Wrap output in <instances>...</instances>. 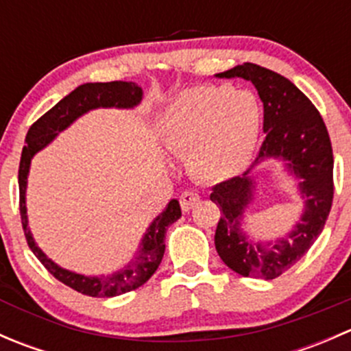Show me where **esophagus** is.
Segmentation results:
<instances>
[{
  "label": "esophagus",
  "instance_id": "esophagus-1",
  "mask_svg": "<svg viewBox=\"0 0 351 351\" xmlns=\"http://www.w3.org/2000/svg\"><path fill=\"white\" fill-rule=\"evenodd\" d=\"M198 200H200V195H198L195 190H185V192L182 193V197H180V204H182V208L185 212L190 210L192 207H195Z\"/></svg>",
  "mask_w": 351,
  "mask_h": 351
}]
</instances>
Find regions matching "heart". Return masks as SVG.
Instances as JSON below:
<instances>
[{"mask_svg":"<svg viewBox=\"0 0 351 351\" xmlns=\"http://www.w3.org/2000/svg\"><path fill=\"white\" fill-rule=\"evenodd\" d=\"M261 107L250 91L229 84H200L185 90L166 108L161 136L166 147L189 154L193 175L222 182L239 175L256 151Z\"/></svg>","mask_w":351,"mask_h":351,"instance_id":"obj_1","label":"heart"}]
</instances>
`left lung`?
<instances>
[{
  "label": "left lung",
  "instance_id": "left-lung-1",
  "mask_svg": "<svg viewBox=\"0 0 351 351\" xmlns=\"http://www.w3.org/2000/svg\"><path fill=\"white\" fill-rule=\"evenodd\" d=\"M215 76L243 77L254 84L263 101V132H267L254 165L268 158L282 159L299 180L304 214L292 231L275 243L253 241L243 232V212L253 200L254 190L253 180L247 176L250 169L243 176L215 185L210 193V200L221 207L222 214L214 238L221 260L243 277L274 280L311 250L326 224L335 193L331 141L313 101L275 71L244 62Z\"/></svg>",
  "mask_w": 351,
  "mask_h": 351
}]
</instances>
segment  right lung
I'll return each instance as SVG.
<instances>
[{
  "instance_id": "add662e5",
  "label": "right lung",
  "mask_w": 351,
  "mask_h": 351,
  "mask_svg": "<svg viewBox=\"0 0 351 351\" xmlns=\"http://www.w3.org/2000/svg\"><path fill=\"white\" fill-rule=\"evenodd\" d=\"M143 100V90L132 81H110V83H86L71 91L58 105L45 112L37 122L32 123L27 132V146H23L22 159L19 168V189H20V215L28 247L34 251L42 265L54 275L59 282L71 287L76 292L90 297H115L120 293L136 290L144 285L154 271L165 254V234L169 224L182 217V208L178 200L173 198L162 214L154 219L153 224L147 228L141 243L136 258L119 271L110 275H80L74 271L64 270L56 265L44 251L37 246L32 238L27 221V205H25V192H27V176L30 169V161L35 153L44 149L59 132L69 127L77 117L90 112L93 108H132Z\"/></svg>"
}]
</instances>
